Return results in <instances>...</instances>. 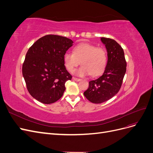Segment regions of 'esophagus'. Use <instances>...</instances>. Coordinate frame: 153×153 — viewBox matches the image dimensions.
I'll list each match as a JSON object with an SVG mask.
<instances>
[{"label": "esophagus", "mask_w": 153, "mask_h": 153, "mask_svg": "<svg viewBox=\"0 0 153 153\" xmlns=\"http://www.w3.org/2000/svg\"><path fill=\"white\" fill-rule=\"evenodd\" d=\"M73 80H75L76 82H79L80 80V78H75V77H73Z\"/></svg>", "instance_id": "obj_1"}]
</instances>
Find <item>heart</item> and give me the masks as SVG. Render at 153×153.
<instances>
[{
    "mask_svg": "<svg viewBox=\"0 0 153 153\" xmlns=\"http://www.w3.org/2000/svg\"><path fill=\"white\" fill-rule=\"evenodd\" d=\"M64 64L67 70L72 73L80 64L82 66L76 71L79 76L91 75L98 76L103 74L107 65L108 57L103 48L96 47L89 43H81L74 48L73 53L66 52L64 54Z\"/></svg>",
    "mask_w": 153,
    "mask_h": 153,
    "instance_id": "1",
    "label": "heart"
}]
</instances>
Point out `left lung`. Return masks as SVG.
I'll return each mask as SVG.
<instances>
[{
    "label": "left lung",
    "mask_w": 153,
    "mask_h": 153,
    "mask_svg": "<svg viewBox=\"0 0 153 153\" xmlns=\"http://www.w3.org/2000/svg\"><path fill=\"white\" fill-rule=\"evenodd\" d=\"M101 41L107 51V65L103 75L90 81L84 92L88 100L96 104L103 103L117 93L126 71V62L121 45L110 38H101Z\"/></svg>",
    "instance_id": "1"
}]
</instances>
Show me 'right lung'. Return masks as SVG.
Wrapping results in <instances>:
<instances>
[{
	"label": "right lung",
	"mask_w": 153,
	"mask_h": 153,
	"mask_svg": "<svg viewBox=\"0 0 153 153\" xmlns=\"http://www.w3.org/2000/svg\"><path fill=\"white\" fill-rule=\"evenodd\" d=\"M73 41L61 36L47 35L37 40L25 55L22 74L30 94L39 102L58 101L72 76L66 70L63 57Z\"/></svg>",
	"instance_id": "obj_1"
}]
</instances>
